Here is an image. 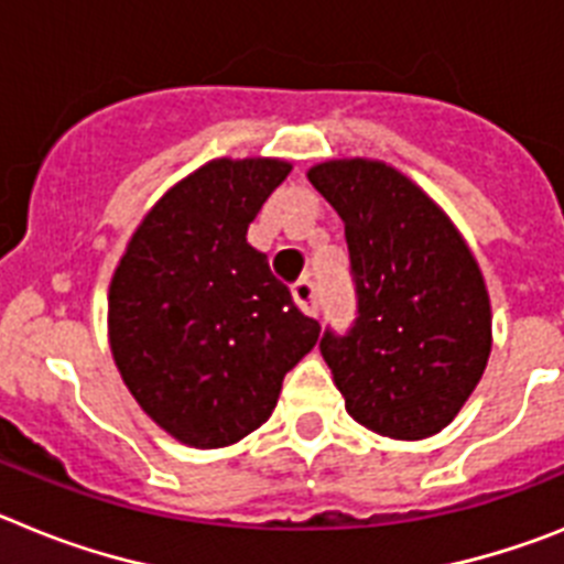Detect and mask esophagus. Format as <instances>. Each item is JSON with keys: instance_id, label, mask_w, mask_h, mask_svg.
<instances>
[{"instance_id": "obj_1", "label": "esophagus", "mask_w": 564, "mask_h": 564, "mask_svg": "<svg viewBox=\"0 0 564 564\" xmlns=\"http://www.w3.org/2000/svg\"><path fill=\"white\" fill-rule=\"evenodd\" d=\"M292 297H295V303L306 312V315L312 317L317 315V292H315V283H312L310 278H301V281L292 286Z\"/></svg>"}]
</instances>
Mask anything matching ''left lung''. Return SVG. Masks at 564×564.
Wrapping results in <instances>:
<instances>
[{"mask_svg":"<svg viewBox=\"0 0 564 564\" xmlns=\"http://www.w3.org/2000/svg\"><path fill=\"white\" fill-rule=\"evenodd\" d=\"M312 187L346 227L357 321L321 355L360 425L425 440L452 423L491 355V301L477 258L434 198L375 159H332Z\"/></svg>","mask_w":564,"mask_h":564,"instance_id":"obj_1","label":"left lung"}]
</instances>
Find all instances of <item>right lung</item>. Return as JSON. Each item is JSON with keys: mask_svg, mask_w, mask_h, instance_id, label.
<instances>
[{"mask_svg": "<svg viewBox=\"0 0 564 564\" xmlns=\"http://www.w3.org/2000/svg\"><path fill=\"white\" fill-rule=\"evenodd\" d=\"M289 173L281 159L207 161L155 200L112 272L116 369L147 417L193 448L261 429L321 335L247 241Z\"/></svg>", "mask_w": 564, "mask_h": 564, "instance_id": "right-lung-1", "label": "right lung"}]
</instances>
